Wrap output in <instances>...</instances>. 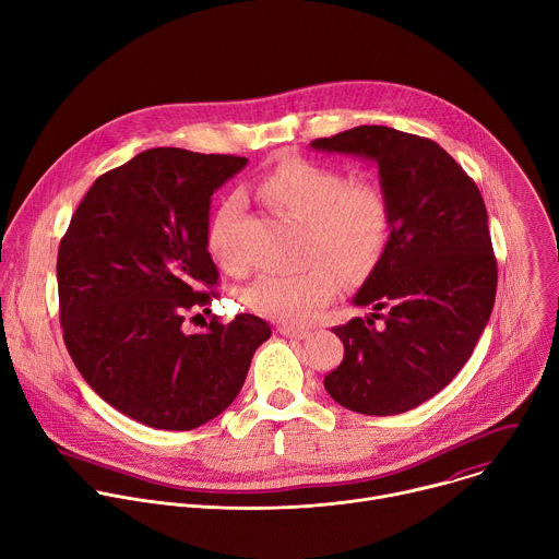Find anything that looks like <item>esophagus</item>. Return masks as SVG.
<instances>
[{
  "instance_id": "esophagus-1",
  "label": "esophagus",
  "mask_w": 559,
  "mask_h": 559,
  "mask_svg": "<svg viewBox=\"0 0 559 559\" xmlns=\"http://www.w3.org/2000/svg\"><path fill=\"white\" fill-rule=\"evenodd\" d=\"M276 332H278L281 336H287V338H307V336H309V330L292 328V325H278Z\"/></svg>"
}]
</instances>
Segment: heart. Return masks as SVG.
Listing matches in <instances>:
<instances>
[{"mask_svg": "<svg viewBox=\"0 0 559 559\" xmlns=\"http://www.w3.org/2000/svg\"><path fill=\"white\" fill-rule=\"evenodd\" d=\"M259 190L274 207L307 223L302 259L309 263L296 272L261 274L246 289V305L272 321L300 325L336 296L337 269L347 278H358L376 267L391 238V205L378 183L347 181L305 158H287L272 168ZM238 214L241 199H227L207 231L210 252L227 272L246 267L231 241Z\"/></svg>", "mask_w": 559, "mask_h": 559, "instance_id": "heart-1", "label": "heart"}]
</instances>
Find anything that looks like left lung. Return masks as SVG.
Here are the masks:
<instances>
[{
  "mask_svg": "<svg viewBox=\"0 0 559 559\" xmlns=\"http://www.w3.org/2000/svg\"><path fill=\"white\" fill-rule=\"evenodd\" d=\"M311 147L376 162L393 216L389 246L354 296L373 313L332 330L345 356L325 389L356 414H405L457 376L489 323L498 263L483 194L436 141L386 126Z\"/></svg>",
  "mask_w": 559,
  "mask_h": 559,
  "instance_id": "obj_1",
  "label": "left lung"
}]
</instances>
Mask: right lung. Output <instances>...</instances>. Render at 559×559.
I'll return each mask as SVG.
<instances>
[{
    "instance_id": "right-lung-1",
    "label": "right lung",
    "mask_w": 559,
    "mask_h": 559,
    "mask_svg": "<svg viewBox=\"0 0 559 559\" xmlns=\"http://www.w3.org/2000/svg\"><path fill=\"white\" fill-rule=\"evenodd\" d=\"M246 156L152 147L102 175L59 243L57 287L66 349L108 405L166 431L225 412L270 336L259 316L183 323L218 296L207 252L210 201Z\"/></svg>"
}]
</instances>
